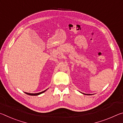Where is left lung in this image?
I'll return each instance as SVG.
<instances>
[{"instance_id":"left-lung-1","label":"left lung","mask_w":123,"mask_h":123,"mask_svg":"<svg viewBox=\"0 0 123 123\" xmlns=\"http://www.w3.org/2000/svg\"><path fill=\"white\" fill-rule=\"evenodd\" d=\"M88 95H91V94H88Z\"/></svg>"}]
</instances>
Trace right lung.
I'll use <instances>...</instances> for the list:
<instances>
[{"mask_svg":"<svg viewBox=\"0 0 123 123\" xmlns=\"http://www.w3.org/2000/svg\"><path fill=\"white\" fill-rule=\"evenodd\" d=\"M47 90V89H46V90H45V91H43V92H41L38 93H26V92H25V93H26V94H28V95H38L39 94H42V93H44V92H45Z\"/></svg>","mask_w":123,"mask_h":123,"instance_id":"add662e5","label":"right lung"}]
</instances>
